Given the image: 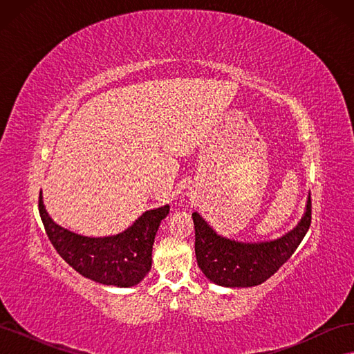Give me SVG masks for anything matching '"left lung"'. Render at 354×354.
<instances>
[{
  "mask_svg": "<svg viewBox=\"0 0 354 354\" xmlns=\"http://www.w3.org/2000/svg\"><path fill=\"white\" fill-rule=\"evenodd\" d=\"M195 224V252L199 269L211 282L226 288L260 285L289 260L312 223V199L297 226L283 236L264 242H239L224 238L198 212L192 214Z\"/></svg>",
  "mask_w": 354,
  "mask_h": 354,
  "instance_id": "left-lung-1",
  "label": "left lung"
}]
</instances>
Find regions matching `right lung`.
<instances>
[{
    "instance_id": "right-lung-1",
    "label": "right lung",
    "mask_w": 354,
    "mask_h": 354,
    "mask_svg": "<svg viewBox=\"0 0 354 354\" xmlns=\"http://www.w3.org/2000/svg\"><path fill=\"white\" fill-rule=\"evenodd\" d=\"M168 212L169 205L149 209L121 233L88 238L53 221L39 194L42 224L62 259L84 277L118 288L137 285L151 270L155 234Z\"/></svg>"
}]
</instances>
